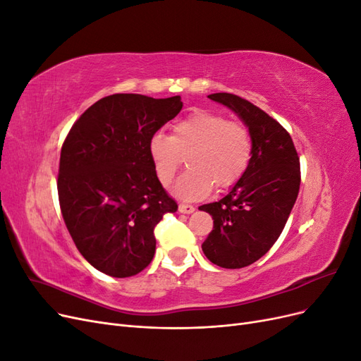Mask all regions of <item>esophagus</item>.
<instances>
[{
  "label": "esophagus",
  "mask_w": 361,
  "mask_h": 361,
  "mask_svg": "<svg viewBox=\"0 0 361 361\" xmlns=\"http://www.w3.org/2000/svg\"><path fill=\"white\" fill-rule=\"evenodd\" d=\"M194 211H195V207L192 204H185V203L179 204V212L180 214H192Z\"/></svg>",
  "instance_id": "obj_1"
}]
</instances>
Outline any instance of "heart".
Returning a JSON list of instances; mask_svg holds the SVG:
<instances>
[{"mask_svg": "<svg viewBox=\"0 0 361 361\" xmlns=\"http://www.w3.org/2000/svg\"><path fill=\"white\" fill-rule=\"evenodd\" d=\"M149 154L162 185H170L187 157L188 170L174 185L180 199H202L216 190L231 188L247 171L253 143L248 129L227 122L221 114L197 110L173 126V134L158 133L149 141Z\"/></svg>", "mask_w": 361, "mask_h": 361, "instance_id": "b5f03b06", "label": "heart"}]
</instances>
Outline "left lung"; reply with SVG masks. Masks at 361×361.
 Returning a JSON list of instances; mask_svg holds the SVG:
<instances>
[{
	"mask_svg": "<svg viewBox=\"0 0 361 361\" xmlns=\"http://www.w3.org/2000/svg\"><path fill=\"white\" fill-rule=\"evenodd\" d=\"M207 97L241 118L253 154L244 176L221 200L199 207L214 220L202 250L218 267L244 268L268 253L285 228L300 191V158L288 130L256 105L231 93Z\"/></svg>",
	"mask_w": 361,
	"mask_h": 361,
	"instance_id": "1",
	"label": "left lung"
}]
</instances>
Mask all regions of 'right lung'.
Here are the masks:
<instances>
[{
  "label": "right lung",
  "instance_id": "obj_1",
  "mask_svg": "<svg viewBox=\"0 0 361 361\" xmlns=\"http://www.w3.org/2000/svg\"><path fill=\"white\" fill-rule=\"evenodd\" d=\"M182 105L180 96H106L64 140L57 182L63 220L82 257L106 276L143 271L155 255V226L178 211L157 176L149 141Z\"/></svg>",
  "mask_w": 361,
  "mask_h": 361
}]
</instances>
